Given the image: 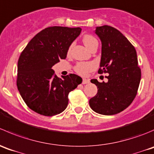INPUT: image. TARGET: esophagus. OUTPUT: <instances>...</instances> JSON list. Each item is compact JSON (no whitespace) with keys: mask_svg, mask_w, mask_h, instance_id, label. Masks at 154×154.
I'll use <instances>...</instances> for the list:
<instances>
[{"mask_svg":"<svg viewBox=\"0 0 154 154\" xmlns=\"http://www.w3.org/2000/svg\"><path fill=\"white\" fill-rule=\"evenodd\" d=\"M89 82H90V81L88 80V79H84L83 80H82V84H83V85H85V84H88Z\"/></svg>","mask_w":154,"mask_h":154,"instance_id":"1","label":"esophagus"}]
</instances>
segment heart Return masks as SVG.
Wrapping results in <instances>:
<instances>
[{
    "label": "heart",
    "mask_w": 154,
    "mask_h": 154,
    "mask_svg": "<svg viewBox=\"0 0 154 154\" xmlns=\"http://www.w3.org/2000/svg\"><path fill=\"white\" fill-rule=\"evenodd\" d=\"M82 40H83L84 44L89 49H91L94 45H98V41H97V39L94 36H92L91 34H85L83 36ZM72 47V45H70L69 48H68V54L70 53ZM95 69L96 64L94 62H78L75 65V66H74V70L75 71V72L77 74H79V75H82V76H85L89 72H92Z\"/></svg>",
    "instance_id": "obj_1"
}]
</instances>
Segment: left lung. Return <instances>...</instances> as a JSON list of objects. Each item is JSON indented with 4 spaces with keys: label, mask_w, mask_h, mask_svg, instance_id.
Here are the masks:
<instances>
[{
    "label": "left lung",
    "mask_w": 154,
    "mask_h": 154,
    "mask_svg": "<svg viewBox=\"0 0 154 154\" xmlns=\"http://www.w3.org/2000/svg\"><path fill=\"white\" fill-rule=\"evenodd\" d=\"M95 33L102 42L100 74L109 73L108 82H91L97 86V94L89 100L91 109L104 115L124 111L137 94L141 69L138 66L136 51L125 36L109 25L97 27Z\"/></svg>",
    "instance_id": "obj_1"
}]
</instances>
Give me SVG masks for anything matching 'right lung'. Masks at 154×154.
I'll use <instances>...</instances> for the list:
<instances>
[{
	"instance_id": "add662e5",
	"label": "right lung",
	"mask_w": 154,
	"mask_h": 154,
	"mask_svg": "<svg viewBox=\"0 0 154 154\" xmlns=\"http://www.w3.org/2000/svg\"><path fill=\"white\" fill-rule=\"evenodd\" d=\"M80 27L53 26L43 29L28 42L18 61L17 88L27 106L44 116L66 109L70 91L82 78L69 74L60 79L51 68L66 57L69 45L79 36Z\"/></svg>"
}]
</instances>
